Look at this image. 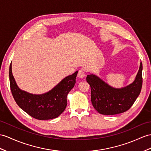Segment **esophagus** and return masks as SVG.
Segmentation results:
<instances>
[{
	"label": "esophagus",
	"instance_id": "34e87169",
	"mask_svg": "<svg viewBox=\"0 0 151 151\" xmlns=\"http://www.w3.org/2000/svg\"><path fill=\"white\" fill-rule=\"evenodd\" d=\"M78 78H84V76H85V72H84L83 70L81 69V70H79V72H78Z\"/></svg>",
	"mask_w": 151,
	"mask_h": 151
}]
</instances>
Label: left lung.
Wrapping results in <instances>:
<instances>
[{
	"instance_id": "1",
	"label": "left lung",
	"mask_w": 151,
	"mask_h": 151,
	"mask_svg": "<svg viewBox=\"0 0 151 151\" xmlns=\"http://www.w3.org/2000/svg\"><path fill=\"white\" fill-rule=\"evenodd\" d=\"M142 63L133 83L116 89L109 86L93 74L87 76L91 88V101L94 108L102 115H116L127 111L138 95L142 86Z\"/></svg>"
}]
</instances>
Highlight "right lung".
Segmentation results:
<instances>
[{"label":"right lung","instance_id":"right-lung-1","mask_svg":"<svg viewBox=\"0 0 151 151\" xmlns=\"http://www.w3.org/2000/svg\"><path fill=\"white\" fill-rule=\"evenodd\" d=\"M78 71L64 78L49 92L42 95H33L21 90L17 85L9 66L10 88L17 104L28 115L38 120L56 118L67 107V97L76 84Z\"/></svg>","mask_w":151,"mask_h":151}]
</instances>
